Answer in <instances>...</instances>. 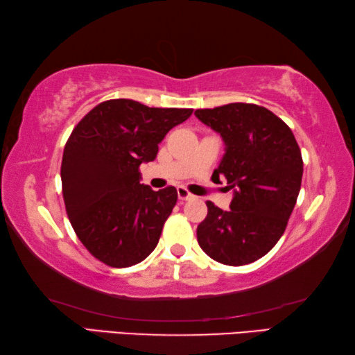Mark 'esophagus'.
Wrapping results in <instances>:
<instances>
[{"mask_svg": "<svg viewBox=\"0 0 355 355\" xmlns=\"http://www.w3.org/2000/svg\"><path fill=\"white\" fill-rule=\"evenodd\" d=\"M177 192H178V199H180V200H191L192 197H194L188 189L184 188V186H178Z\"/></svg>", "mask_w": 355, "mask_h": 355, "instance_id": "1", "label": "esophagus"}]
</instances>
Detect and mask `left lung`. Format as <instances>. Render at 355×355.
Returning <instances> with one entry per match:
<instances>
[{
	"mask_svg": "<svg viewBox=\"0 0 355 355\" xmlns=\"http://www.w3.org/2000/svg\"><path fill=\"white\" fill-rule=\"evenodd\" d=\"M194 114L225 144L213 182L224 177L233 189L227 211L207 202L197 241L222 264L254 263L277 244L296 205L304 172L296 137L284 120L258 105L230 103Z\"/></svg>",
	"mask_w": 355,
	"mask_h": 355,
	"instance_id": "left-lung-1",
	"label": "left lung"
}]
</instances>
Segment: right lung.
Wrapping results in <instances>:
<instances>
[{
    "mask_svg": "<svg viewBox=\"0 0 355 355\" xmlns=\"http://www.w3.org/2000/svg\"><path fill=\"white\" fill-rule=\"evenodd\" d=\"M191 114L107 100L71 131L61 166L65 209L84 248L107 266H133L158 244L177 189L141 184L139 166L156 158L158 144Z\"/></svg>",
    "mask_w": 355,
    "mask_h": 355,
    "instance_id": "obj_1",
    "label": "right lung"
}]
</instances>
